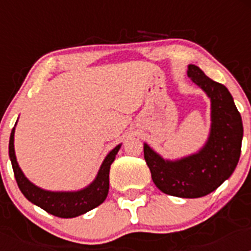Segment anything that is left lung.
Listing matches in <instances>:
<instances>
[{
    "label": "left lung",
    "mask_w": 251,
    "mask_h": 251,
    "mask_svg": "<svg viewBox=\"0 0 251 251\" xmlns=\"http://www.w3.org/2000/svg\"><path fill=\"white\" fill-rule=\"evenodd\" d=\"M188 77L211 100V129L207 142L195 154L176 161L163 159L147 143L145 159L154 185L165 194L197 199L215 191L238 166L243 141V121L225 85L216 83L199 66L188 65Z\"/></svg>",
    "instance_id": "obj_1"
}]
</instances>
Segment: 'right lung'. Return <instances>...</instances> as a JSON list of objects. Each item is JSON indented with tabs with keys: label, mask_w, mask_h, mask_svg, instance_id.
Segmentation results:
<instances>
[{
	"label": "right lung",
	"mask_w": 251,
	"mask_h": 251,
	"mask_svg": "<svg viewBox=\"0 0 251 251\" xmlns=\"http://www.w3.org/2000/svg\"><path fill=\"white\" fill-rule=\"evenodd\" d=\"M16 126V124H15ZM13 136H15V127L12 128L8 143V154H10L11 163H12L13 174L19 185V188L24 194V196L30 202L45 210L49 214L57 217H76L85 212L90 211L97 206L104 202L106 195L109 191V170L110 165L115 158V154L118 153L121 145H118L114 150L108 153V156L103 161L95 179L88 187L83 188L80 191L73 192H54L46 191L43 188L37 187L34 183L30 182L22 174L21 168L17 163L15 147H13Z\"/></svg>",
	"instance_id": "add662e5"
}]
</instances>
